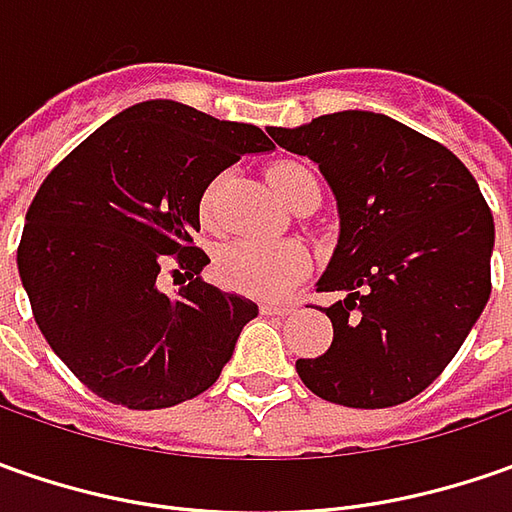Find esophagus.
<instances>
[{
  "label": "esophagus",
  "mask_w": 512,
  "mask_h": 512,
  "mask_svg": "<svg viewBox=\"0 0 512 512\" xmlns=\"http://www.w3.org/2000/svg\"><path fill=\"white\" fill-rule=\"evenodd\" d=\"M262 310V316H287L293 305H276V302H265V305L259 307Z\"/></svg>",
  "instance_id": "esophagus-1"
}]
</instances>
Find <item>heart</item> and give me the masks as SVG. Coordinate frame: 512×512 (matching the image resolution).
<instances>
[{"label":"heart","instance_id":"1","mask_svg":"<svg viewBox=\"0 0 512 512\" xmlns=\"http://www.w3.org/2000/svg\"><path fill=\"white\" fill-rule=\"evenodd\" d=\"M267 185L273 193L290 205L305 193H319L316 173L299 162H276L267 168ZM213 205H216V182L202 193V222L213 225ZM216 276L219 282L236 293L253 299H282L299 285L310 270V250L302 242H262V239H239L219 250L216 256Z\"/></svg>","mask_w":512,"mask_h":512}]
</instances>
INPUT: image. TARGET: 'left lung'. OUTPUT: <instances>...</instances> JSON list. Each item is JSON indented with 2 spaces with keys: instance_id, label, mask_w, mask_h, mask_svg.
Segmentation results:
<instances>
[{
  "instance_id": "obj_1",
  "label": "left lung",
  "mask_w": 512,
  "mask_h": 512,
  "mask_svg": "<svg viewBox=\"0 0 512 512\" xmlns=\"http://www.w3.org/2000/svg\"><path fill=\"white\" fill-rule=\"evenodd\" d=\"M316 162L339 210V242L316 290L333 342L299 359L325 402L393 407L419 396L459 353L490 299L493 213L450 150L373 110L267 128Z\"/></svg>"
}]
</instances>
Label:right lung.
<instances>
[{"mask_svg": "<svg viewBox=\"0 0 512 512\" xmlns=\"http://www.w3.org/2000/svg\"><path fill=\"white\" fill-rule=\"evenodd\" d=\"M267 150L256 125L150 99L50 170L16 265L42 336L96 396L159 410L219 379L259 307L199 279L210 265L193 247L199 202L222 170ZM168 261L188 276L176 297L155 282Z\"/></svg>", "mask_w": 512, "mask_h": 512, "instance_id": "1", "label": "right lung"}]
</instances>
